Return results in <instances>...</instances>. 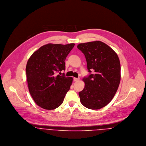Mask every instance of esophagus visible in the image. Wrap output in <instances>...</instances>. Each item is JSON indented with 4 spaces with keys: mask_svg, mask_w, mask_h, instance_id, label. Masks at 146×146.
I'll list each match as a JSON object with an SVG mask.
<instances>
[{
    "mask_svg": "<svg viewBox=\"0 0 146 146\" xmlns=\"http://www.w3.org/2000/svg\"><path fill=\"white\" fill-rule=\"evenodd\" d=\"M79 80H80L79 78H74V82H78V81H79Z\"/></svg>",
    "mask_w": 146,
    "mask_h": 146,
    "instance_id": "obj_1",
    "label": "esophagus"
}]
</instances>
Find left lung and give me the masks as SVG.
<instances>
[{"label":"left lung","mask_w":146,"mask_h":146,"mask_svg":"<svg viewBox=\"0 0 146 146\" xmlns=\"http://www.w3.org/2000/svg\"><path fill=\"white\" fill-rule=\"evenodd\" d=\"M78 48L85 55L90 75L83 79V90L79 93L82 104L98 110L108 104L115 96L121 79V67L116 52L101 41L80 43ZM95 73L90 74L91 70Z\"/></svg>","instance_id":"obj_1"}]
</instances>
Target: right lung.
Listing matches in <instances>:
<instances>
[{
	"instance_id": "1",
	"label": "right lung",
	"mask_w": 146,
	"mask_h": 146,
	"mask_svg": "<svg viewBox=\"0 0 146 146\" xmlns=\"http://www.w3.org/2000/svg\"><path fill=\"white\" fill-rule=\"evenodd\" d=\"M74 45L47 44L29 58L26 67L29 92L42 108L54 110L62 104L73 79L56 72L65 70L66 58Z\"/></svg>"
}]
</instances>
